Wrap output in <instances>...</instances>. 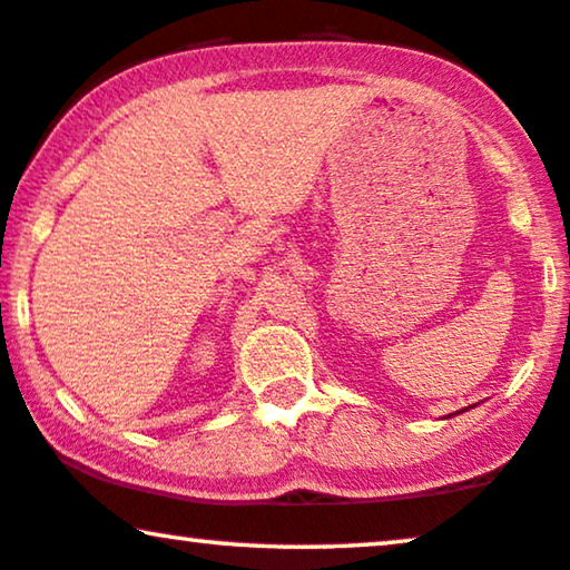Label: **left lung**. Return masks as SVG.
<instances>
[{"label":"left lung","mask_w":570,"mask_h":570,"mask_svg":"<svg viewBox=\"0 0 570 570\" xmlns=\"http://www.w3.org/2000/svg\"><path fill=\"white\" fill-rule=\"evenodd\" d=\"M464 412H466V409H464Z\"/></svg>","instance_id":"obj_1"}]
</instances>
